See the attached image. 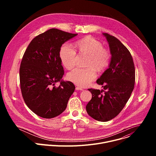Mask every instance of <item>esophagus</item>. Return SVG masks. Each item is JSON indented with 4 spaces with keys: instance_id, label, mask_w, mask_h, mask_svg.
<instances>
[{
    "instance_id": "esophagus-1",
    "label": "esophagus",
    "mask_w": 156,
    "mask_h": 156,
    "mask_svg": "<svg viewBox=\"0 0 156 156\" xmlns=\"http://www.w3.org/2000/svg\"><path fill=\"white\" fill-rule=\"evenodd\" d=\"M75 89H76V90H80V91H83V88H81L80 87H78V86H76Z\"/></svg>"
}]
</instances>
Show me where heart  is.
I'll return each instance as SVG.
<instances>
[{"mask_svg": "<svg viewBox=\"0 0 156 156\" xmlns=\"http://www.w3.org/2000/svg\"><path fill=\"white\" fill-rule=\"evenodd\" d=\"M73 47L65 44L60 51V58L65 67L70 70L76 65L77 54L88 55L86 69L76 68L69 72L67 79L75 84L84 87L90 84L97 76L96 69L101 72L105 70L111 60L110 51L104 48L101 42L92 36H86L76 41Z\"/></svg>", "mask_w": 156, "mask_h": 156, "instance_id": "obj_1", "label": "heart"}]
</instances>
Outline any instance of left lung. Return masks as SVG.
Here are the masks:
<instances>
[{
    "mask_svg": "<svg viewBox=\"0 0 156 156\" xmlns=\"http://www.w3.org/2000/svg\"><path fill=\"white\" fill-rule=\"evenodd\" d=\"M112 55L109 67L96 81L104 90L88 89L92 99L86 109L88 115L100 122L117 116L128 102L134 89L135 69L128 49L115 37L103 33Z\"/></svg>",
    "mask_w": 156,
    "mask_h": 156,
    "instance_id": "left-lung-1",
    "label": "left lung"
}]
</instances>
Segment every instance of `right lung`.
<instances>
[{
  "mask_svg": "<svg viewBox=\"0 0 156 156\" xmlns=\"http://www.w3.org/2000/svg\"><path fill=\"white\" fill-rule=\"evenodd\" d=\"M56 28L36 36L30 43L20 67L22 96L27 105L37 115L52 119L67 106L75 86L62 80L64 75L60 58L62 44L76 36ZM60 81L58 87L55 84Z\"/></svg>",
  "mask_w": 156,
  "mask_h": 156,
  "instance_id": "right-lung-1",
  "label": "right lung"
}]
</instances>
